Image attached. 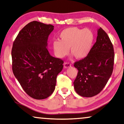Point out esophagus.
<instances>
[{
  "label": "esophagus",
  "instance_id": "1",
  "mask_svg": "<svg viewBox=\"0 0 124 124\" xmlns=\"http://www.w3.org/2000/svg\"><path fill=\"white\" fill-rule=\"evenodd\" d=\"M71 66V64H70L69 63H64V68H68Z\"/></svg>",
  "mask_w": 124,
  "mask_h": 124
}]
</instances>
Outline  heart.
I'll use <instances>...</instances> for the list:
<instances>
[{
	"label": "heart",
	"mask_w": 124,
	"mask_h": 124,
	"mask_svg": "<svg viewBox=\"0 0 124 124\" xmlns=\"http://www.w3.org/2000/svg\"><path fill=\"white\" fill-rule=\"evenodd\" d=\"M60 40L52 43V49L55 56L63 58L69 53L77 60L85 58L90 54L93 47L95 36L89 28L81 29L69 27L64 29L58 35Z\"/></svg>",
	"instance_id": "b5f03b06"
}]
</instances>
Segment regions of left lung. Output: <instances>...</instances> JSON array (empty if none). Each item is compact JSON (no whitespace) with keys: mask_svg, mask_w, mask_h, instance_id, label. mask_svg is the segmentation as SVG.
I'll return each instance as SVG.
<instances>
[{"mask_svg":"<svg viewBox=\"0 0 124 124\" xmlns=\"http://www.w3.org/2000/svg\"><path fill=\"white\" fill-rule=\"evenodd\" d=\"M114 62L113 46L107 33L100 28L90 54L74 64L78 71L73 82L76 92L85 97L99 93L112 75Z\"/></svg>","mask_w":124,"mask_h":124,"instance_id":"left-lung-1","label":"left lung"}]
</instances>
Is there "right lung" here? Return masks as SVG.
<instances>
[{"label":"right lung","instance_id":"obj_1","mask_svg":"<svg viewBox=\"0 0 124 124\" xmlns=\"http://www.w3.org/2000/svg\"><path fill=\"white\" fill-rule=\"evenodd\" d=\"M51 24L33 21L18 33L12 50V70L22 87L37 100L49 97L55 89L63 61L52 56L47 49Z\"/></svg>","mask_w":124,"mask_h":124}]
</instances>
